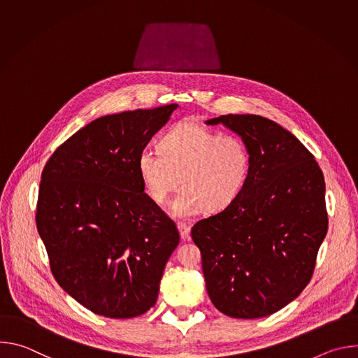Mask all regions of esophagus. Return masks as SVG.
<instances>
[{"mask_svg":"<svg viewBox=\"0 0 358 358\" xmlns=\"http://www.w3.org/2000/svg\"><path fill=\"white\" fill-rule=\"evenodd\" d=\"M178 231H180V235H181V239H189V232H191V229H189V227L187 225V224H182V222H178Z\"/></svg>","mask_w":358,"mask_h":358,"instance_id":"1","label":"esophagus"}]
</instances>
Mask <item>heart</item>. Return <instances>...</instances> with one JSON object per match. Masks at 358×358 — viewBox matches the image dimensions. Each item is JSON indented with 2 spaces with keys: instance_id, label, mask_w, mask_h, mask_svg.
<instances>
[{
  "instance_id": "b5f03b06",
  "label": "heart",
  "mask_w": 358,
  "mask_h": 358,
  "mask_svg": "<svg viewBox=\"0 0 358 358\" xmlns=\"http://www.w3.org/2000/svg\"><path fill=\"white\" fill-rule=\"evenodd\" d=\"M157 150L140 152L137 171L147 195L159 203L167 199L177 181L181 184L171 202L178 218H188L201 208L207 213L227 208L242 192L250 173V152L242 138L195 122L170 127Z\"/></svg>"
}]
</instances>
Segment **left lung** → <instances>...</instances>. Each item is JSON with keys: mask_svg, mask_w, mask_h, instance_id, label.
Returning <instances> with one entry per match:
<instances>
[{"mask_svg": "<svg viewBox=\"0 0 358 358\" xmlns=\"http://www.w3.org/2000/svg\"><path fill=\"white\" fill-rule=\"evenodd\" d=\"M206 124H224L250 152V173L238 198L191 229L207 292L229 317H265L312 279L329 224L324 177L310 151L273 120L227 115Z\"/></svg>", "mask_w": 358, "mask_h": 358, "instance_id": "8db88e82", "label": "left lung"}]
</instances>
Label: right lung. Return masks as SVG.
<instances>
[{"mask_svg":"<svg viewBox=\"0 0 358 358\" xmlns=\"http://www.w3.org/2000/svg\"><path fill=\"white\" fill-rule=\"evenodd\" d=\"M177 109L101 116L46 163L36 228L59 286L90 312L140 316L156 304L176 224L145 192L137 157Z\"/></svg>","mask_w":358,"mask_h":358,"instance_id":"add662e5","label":"right lung"}]
</instances>
